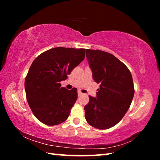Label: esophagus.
I'll return each mask as SVG.
<instances>
[{"label": "esophagus", "mask_w": 160, "mask_h": 160, "mask_svg": "<svg viewBox=\"0 0 160 160\" xmlns=\"http://www.w3.org/2000/svg\"><path fill=\"white\" fill-rule=\"evenodd\" d=\"M82 94V92L81 91H78V96H81Z\"/></svg>", "instance_id": "esophagus-1"}]
</instances>
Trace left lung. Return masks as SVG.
Listing matches in <instances>:
<instances>
[{"mask_svg":"<svg viewBox=\"0 0 160 160\" xmlns=\"http://www.w3.org/2000/svg\"><path fill=\"white\" fill-rule=\"evenodd\" d=\"M93 79L99 84L96 98L85 106V119L99 129L113 127L128 111L134 95L132 76L125 64L111 53L86 50Z\"/></svg>","mask_w":160,"mask_h":160,"instance_id":"1","label":"left lung"}]
</instances>
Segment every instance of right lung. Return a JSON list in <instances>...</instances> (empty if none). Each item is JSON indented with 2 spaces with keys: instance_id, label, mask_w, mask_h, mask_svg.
Wrapping results in <instances>:
<instances>
[{
  "instance_id": "obj_1",
  "label": "right lung",
  "mask_w": 160,
  "mask_h": 160,
  "mask_svg": "<svg viewBox=\"0 0 160 160\" xmlns=\"http://www.w3.org/2000/svg\"><path fill=\"white\" fill-rule=\"evenodd\" d=\"M85 49L55 47L33 61L25 81L28 105L34 115L47 125L60 124L68 118L77 99V89L67 90L60 82L83 61Z\"/></svg>"
}]
</instances>
